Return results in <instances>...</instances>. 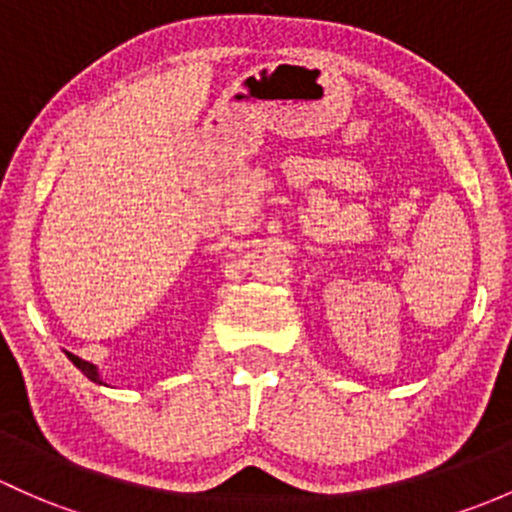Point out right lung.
Returning <instances> with one entry per match:
<instances>
[{"mask_svg": "<svg viewBox=\"0 0 512 512\" xmlns=\"http://www.w3.org/2000/svg\"><path fill=\"white\" fill-rule=\"evenodd\" d=\"M66 357H68V360L73 362V365L78 367V370H81L83 374H86V377L91 379V382H96V384H105V382H103V377H100V374H98V367H96V365H91V362H86V360H81V357L71 355V352H66ZM105 387H108V384H105Z\"/></svg>", "mask_w": 512, "mask_h": 512, "instance_id": "obj_1", "label": "right lung"}]
</instances>
